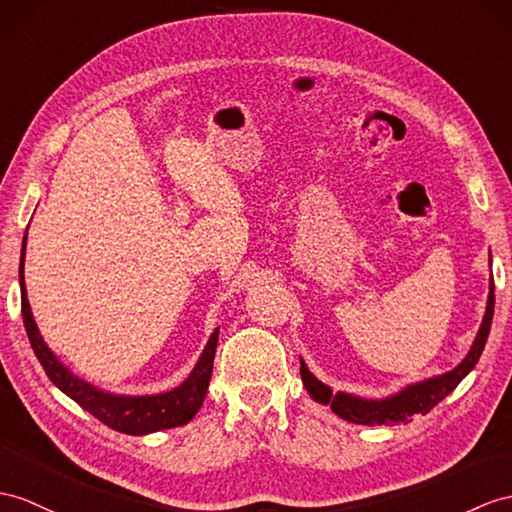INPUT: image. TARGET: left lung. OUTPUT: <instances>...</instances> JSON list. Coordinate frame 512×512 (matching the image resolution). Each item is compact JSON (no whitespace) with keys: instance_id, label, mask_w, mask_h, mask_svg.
Returning a JSON list of instances; mask_svg holds the SVG:
<instances>
[{"instance_id":"8db88e82","label":"left lung","mask_w":512,"mask_h":512,"mask_svg":"<svg viewBox=\"0 0 512 512\" xmlns=\"http://www.w3.org/2000/svg\"><path fill=\"white\" fill-rule=\"evenodd\" d=\"M493 291H495V284H493V276H491L489 302H486V313H484L476 341H473L471 350L465 356L463 363H460L456 369L443 373V376H434L430 380L410 384L404 391H400L397 395H391V397H384V400H363V397H356L350 393H334L332 395L330 386L319 382L313 373L308 371L304 360L299 358V363H302L299 373H302V382L306 386V391L310 393V397H313L315 402L330 404V408L341 419L350 421V423H363V426H376V423L378 426L380 423L391 426V423H402V421L406 423L417 413L419 415L430 413L436 404L445 400V397L456 389L458 382L463 380L480 360V354L484 350L486 339H489V330H491V321H493V308H495V293Z\"/></svg>"}]
</instances>
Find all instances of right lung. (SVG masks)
I'll return each instance as SVG.
<instances>
[{"label":"right lung","mask_w":512,"mask_h":512,"mask_svg":"<svg viewBox=\"0 0 512 512\" xmlns=\"http://www.w3.org/2000/svg\"><path fill=\"white\" fill-rule=\"evenodd\" d=\"M26 241L28 230L23 236L21 245V263H19V284H21V313H23V326H26L28 339L32 350L43 365L47 378L52 380L58 389L69 395L73 402L80 404L84 410L106 423L108 428L123 432V434H149L158 430L178 428L189 423L199 406L204 404V397L208 391L210 376H213V360L217 352V339L219 328L210 334V339L204 347L202 356H199L191 376L186 378L176 389L158 395H112L95 389L93 384L80 380L78 376L60 363L54 352L45 345L43 336L36 328L28 293H26V280H23V260H26Z\"/></svg>","instance_id":"right-lung-1"}]
</instances>
